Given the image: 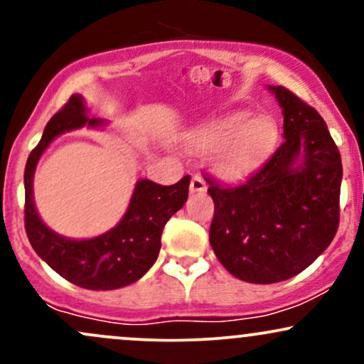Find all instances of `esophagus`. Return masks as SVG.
<instances>
[{
  "label": "esophagus",
  "instance_id": "1",
  "mask_svg": "<svg viewBox=\"0 0 364 364\" xmlns=\"http://www.w3.org/2000/svg\"><path fill=\"white\" fill-rule=\"evenodd\" d=\"M205 190H207L205 181H203L198 174H195L190 181V193H203Z\"/></svg>",
  "mask_w": 364,
  "mask_h": 364
}]
</instances>
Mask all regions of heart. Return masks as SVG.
Returning a JSON list of instances; mask_svg holds the SVG:
<instances>
[{"label":"heart","instance_id":"b5f03b06","mask_svg":"<svg viewBox=\"0 0 364 364\" xmlns=\"http://www.w3.org/2000/svg\"><path fill=\"white\" fill-rule=\"evenodd\" d=\"M279 139L274 119L246 114L228 118L198 127L188 135L191 147L212 150L210 166L219 178L236 181L252 174L270 156Z\"/></svg>","mask_w":364,"mask_h":364}]
</instances>
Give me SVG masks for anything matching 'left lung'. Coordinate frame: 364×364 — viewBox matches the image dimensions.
<instances>
[{
  "instance_id": "1",
  "label": "left lung",
  "mask_w": 364,
  "mask_h": 364,
  "mask_svg": "<svg viewBox=\"0 0 364 364\" xmlns=\"http://www.w3.org/2000/svg\"><path fill=\"white\" fill-rule=\"evenodd\" d=\"M284 116L282 145L237 186L208 181L210 245L241 281L274 284L310 267L339 225L342 162L327 124L284 87H267Z\"/></svg>"
}]
</instances>
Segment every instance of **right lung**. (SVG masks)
Here are the masks:
<instances>
[{
  "mask_svg": "<svg viewBox=\"0 0 364 364\" xmlns=\"http://www.w3.org/2000/svg\"><path fill=\"white\" fill-rule=\"evenodd\" d=\"M107 121L89 118L80 94H75L46 124L43 139L25 166V231L34 252L75 286L90 291H111L139 281L157 260L162 229L188 200L190 176L162 186L139 179L124 215L114 228L89 240H72L44 224L34 202V174L46 149L63 133L101 129Z\"/></svg>",
  "mask_w": 364,
  "mask_h": 364,
  "instance_id": "1",
  "label": "right lung"
}]
</instances>
